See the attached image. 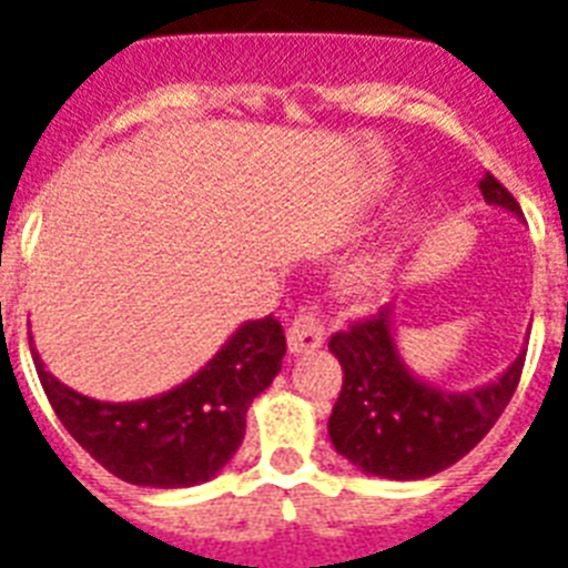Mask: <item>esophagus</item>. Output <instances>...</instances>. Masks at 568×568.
<instances>
[{
	"instance_id": "obj_1",
	"label": "esophagus",
	"mask_w": 568,
	"mask_h": 568,
	"mask_svg": "<svg viewBox=\"0 0 568 568\" xmlns=\"http://www.w3.org/2000/svg\"><path fill=\"white\" fill-rule=\"evenodd\" d=\"M325 344V328L320 325L314 314H298L287 328V346L290 355L314 353Z\"/></svg>"
}]
</instances>
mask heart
<instances>
[{
    "instance_id": "b5f03b06",
    "label": "heart",
    "mask_w": 568,
    "mask_h": 568,
    "mask_svg": "<svg viewBox=\"0 0 568 568\" xmlns=\"http://www.w3.org/2000/svg\"><path fill=\"white\" fill-rule=\"evenodd\" d=\"M390 270V254L388 252H367L362 257H355L344 266L341 272V284L346 293L353 296H373L376 290L385 284Z\"/></svg>"
}]
</instances>
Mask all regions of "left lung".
I'll list each match as a JSON object with an SVG mask.
<instances>
[{
	"mask_svg": "<svg viewBox=\"0 0 568 568\" xmlns=\"http://www.w3.org/2000/svg\"><path fill=\"white\" fill-rule=\"evenodd\" d=\"M486 204L521 219V206L498 180H480ZM394 307L337 332L328 349L344 367V388L328 417L334 450L371 477L424 480L459 463L486 438L513 399L525 349L507 371L468 390L438 388L417 376L397 349Z\"/></svg>",
	"mask_w": 568,
	"mask_h": 568,
	"instance_id": "obj_1",
	"label": "left lung"
}]
</instances>
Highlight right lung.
<instances>
[{
    "mask_svg": "<svg viewBox=\"0 0 568 568\" xmlns=\"http://www.w3.org/2000/svg\"><path fill=\"white\" fill-rule=\"evenodd\" d=\"M284 353L287 341L275 316L248 320L195 376L133 403L85 397L47 373L38 349L32 358L64 429L105 471L133 486L189 489L234 459L245 412L278 376Z\"/></svg>",
    "mask_w": 568,
    "mask_h": 568,
    "instance_id": "1",
    "label": "right lung"
}]
</instances>
